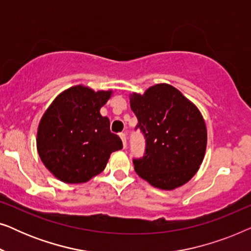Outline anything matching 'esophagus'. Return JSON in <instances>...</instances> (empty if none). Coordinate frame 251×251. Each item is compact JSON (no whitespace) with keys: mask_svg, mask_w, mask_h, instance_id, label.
<instances>
[{"mask_svg":"<svg viewBox=\"0 0 251 251\" xmlns=\"http://www.w3.org/2000/svg\"><path fill=\"white\" fill-rule=\"evenodd\" d=\"M119 136H120V138H121V140H122V144H123V146H126V132H121V133H119Z\"/></svg>","mask_w":251,"mask_h":251,"instance_id":"1","label":"esophagus"}]
</instances>
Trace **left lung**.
<instances>
[{
  "instance_id": "obj_1",
  "label": "left lung",
  "mask_w": 251,
  "mask_h": 251,
  "mask_svg": "<svg viewBox=\"0 0 251 251\" xmlns=\"http://www.w3.org/2000/svg\"><path fill=\"white\" fill-rule=\"evenodd\" d=\"M130 107L145 137V153L133 159L138 176L161 190L187 183L202 163L207 128L200 111L173 85L155 84L130 95Z\"/></svg>"
}]
</instances>
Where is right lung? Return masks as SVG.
<instances>
[{
    "label": "right lung",
    "instance_id": "right-lung-1",
    "mask_svg": "<svg viewBox=\"0 0 251 251\" xmlns=\"http://www.w3.org/2000/svg\"><path fill=\"white\" fill-rule=\"evenodd\" d=\"M112 91L75 85L52 101L37 129V152L47 169L67 184L85 183L105 169L122 140L109 130L100 108Z\"/></svg>",
    "mask_w": 251,
    "mask_h": 251
}]
</instances>
